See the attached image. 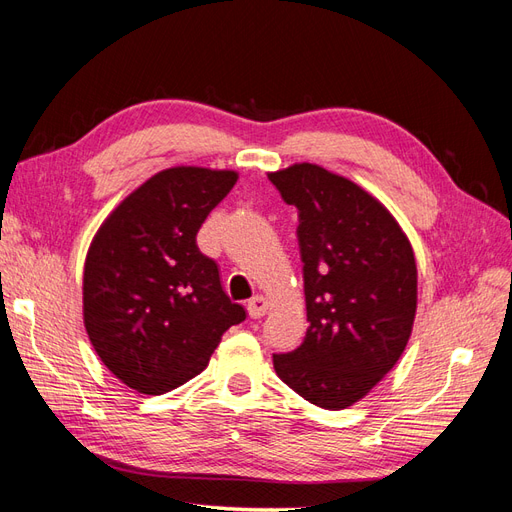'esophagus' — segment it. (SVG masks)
Returning a JSON list of instances; mask_svg holds the SVG:
<instances>
[{
  "mask_svg": "<svg viewBox=\"0 0 512 512\" xmlns=\"http://www.w3.org/2000/svg\"><path fill=\"white\" fill-rule=\"evenodd\" d=\"M267 299L260 297V294H256L254 299H250V303H247V312H250V316L256 320V318H262L267 314Z\"/></svg>",
  "mask_w": 512,
  "mask_h": 512,
  "instance_id": "obj_1",
  "label": "esophagus"
}]
</instances>
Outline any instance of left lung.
<instances>
[{
	"label": "left lung",
	"instance_id": "1",
	"mask_svg": "<svg viewBox=\"0 0 512 512\" xmlns=\"http://www.w3.org/2000/svg\"><path fill=\"white\" fill-rule=\"evenodd\" d=\"M299 211L307 305L301 346L273 354L292 391L324 410L365 397L399 361L416 314V262L374 196L316 164L269 175Z\"/></svg>",
	"mask_w": 512,
	"mask_h": 512
}]
</instances>
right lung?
Listing matches in <instances>:
<instances>
[{"mask_svg":"<svg viewBox=\"0 0 512 512\" xmlns=\"http://www.w3.org/2000/svg\"><path fill=\"white\" fill-rule=\"evenodd\" d=\"M237 173L196 166L153 175L108 215L91 241L83 316L102 363L147 395L200 374L222 335L245 320L196 235Z\"/></svg>","mask_w":512,"mask_h":512,"instance_id":"right-lung-1","label":"right lung"}]
</instances>
